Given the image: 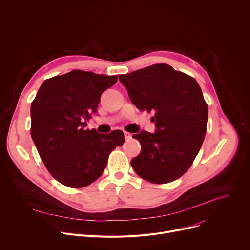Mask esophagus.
Segmentation results:
<instances>
[{
	"instance_id": "obj_1",
	"label": "esophagus",
	"mask_w": 250,
	"mask_h": 250,
	"mask_svg": "<svg viewBox=\"0 0 250 250\" xmlns=\"http://www.w3.org/2000/svg\"><path fill=\"white\" fill-rule=\"evenodd\" d=\"M124 134H125V138L126 140H128V139H131V138H132V134H131V133H129V132H127V131H125V132H124Z\"/></svg>"
}]
</instances>
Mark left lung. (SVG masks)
<instances>
[{
	"label": "left lung",
	"mask_w": 250,
	"mask_h": 250,
	"mask_svg": "<svg viewBox=\"0 0 250 250\" xmlns=\"http://www.w3.org/2000/svg\"><path fill=\"white\" fill-rule=\"evenodd\" d=\"M119 78L139 111L154 112L155 132L132 135L141 145L130 161L133 170L155 184L180 178L199 153L207 130L208 110L199 84L163 63Z\"/></svg>",
	"instance_id": "obj_1"
}]
</instances>
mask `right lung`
<instances>
[{"label": "right lung", "instance_id": "right-lung-1", "mask_svg": "<svg viewBox=\"0 0 250 250\" xmlns=\"http://www.w3.org/2000/svg\"><path fill=\"white\" fill-rule=\"evenodd\" d=\"M118 76L73 70L45 80L31 103L30 134L54 179L83 188L103 174L110 153L125 142L124 132L85 129L104 91Z\"/></svg>", "mask_w": 250, "mask_h": 250}]
</instances>
